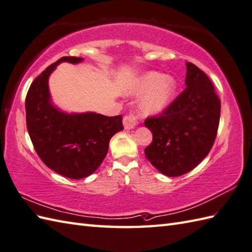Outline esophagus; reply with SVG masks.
Listing matches in <instances>:
<instances>
[{
    "instance_id": "34e87169",
    "label": "esophagus",
    "mask_w": 252,
    "mask_h": 252,
    "mask_svg": "<svg viewBox=\"0 0 252 252\" xmlns=\"http://www.w3.org/2000/svg\"><path fill=\"white\" fill-rule=\"evenodd\" d=\"M137 123V118L134 115H127L123 117V126H125V129L126 130L134 129Z\"/></svg>"
}]
</instances>
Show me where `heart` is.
<instances>
[{
	"instance_id": "1",
	"label": "heart",
	"mask_w": 252,
	"mask_h": 252,
	"mask_svg": "<svg viewBox=\"0 0 252 252\" xmlns=\"http://www.w3.org/2000/svg\"><path fill=\"white\" fill-rule=\"evenodd\" d=\"M178 90V82L173 77H165V74L157 71H148L142 74L130 90L132 95L143 98L140 109L144 115H157L162 112L172 103Z\"/></svg>"
}]
</instances>
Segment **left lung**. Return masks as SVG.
<instances>
[{"instance_id":"1","label":"left lung","mask_w":252,"mask_h":252,"mask_svg":"<svg viewBox=\"0 0 252 252\" xmlns=\"http://www.w3.org/2000/svg\"><path fill=\"white\" fill-rule=\"evenodd\" d=\"M186 89L145 126L153 142L145 156L159 172L183 175L199 164L215 143L220 122L221 101L207 74L186 63Z\"/></svg>"}]
</instances>
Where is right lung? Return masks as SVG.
Returning a JSON list of instances; mask_svg holds the SVG:
<instances>
[{
    "instance_id": "add662e5",
    "label": "right lung",
    "mask_w": 252,
    "mask_h": 252,
    "mask_svg": "<svg viewBox=\"0 0 252 252\" xmlns=\"http://www.w3.org/2000/svg\"><path fill=\"white\" fill-rule=\"evenodd\" d=\"M82 61L62 57L34 79L26 96L27 129L36 154L46 167L73 180L95 172L108 152L110 138L123 130L121 115L67 114L52 104L50 74L63 62Z\"/></svg>"
}]
</instances>
